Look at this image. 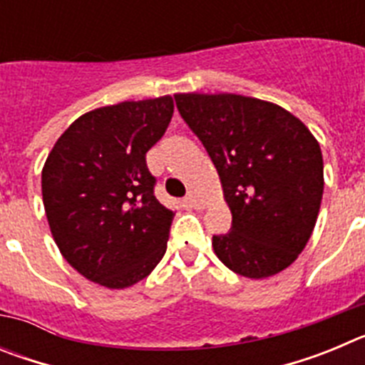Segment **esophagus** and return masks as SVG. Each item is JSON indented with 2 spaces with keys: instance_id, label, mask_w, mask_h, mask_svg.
<instances>
[{
  "instance_id": "1",
  "label": "esophagus",
  "mask_w": 365,
  "mask_h": 365,
  "mask_svg": "<svg viewBox=\"0 0 365 365\" xmlns=\"http://www.w3.org/2000/svg\"><path fill=\"white\" fill-rule=\"evenodd\" d=\"M186 202H188L190 206H193V208L201 206V199H199V195L195 192H190L188 195H186Z\"/></svg>"
}]
</instances>
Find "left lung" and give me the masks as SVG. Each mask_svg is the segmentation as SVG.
<instances>
[{
  "instance_id": "obj_1",
  "label": "left lung",
  "mask_w": 365,
  "mask_h": 365,
  "mask_svg": "<svg viewBox=\"0 0 365 365\" xmlns=\"http://www.w3.org/2000/svg\"><path fill=\"white\" fill-rule=\"evenodd\" d=\"M173 96L210 155L232 212L230 232L212 240L215 256L245 278L285 270L307 245L324 195L314 135L267 100L234 93Z\"/></svg>"
}]
</instances>
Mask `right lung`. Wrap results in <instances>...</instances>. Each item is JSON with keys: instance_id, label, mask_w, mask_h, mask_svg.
I'll use <instances>...</instances> for the list:
<instances>
[{"instance_id": "1", "label": "right lung", "mask_w": 365, "mask_h": 365, "mask_svg": "<svg viewBox=\"0 0 365 365\" xmlns=\"http://www.w3.org/2000/svg\"><path fill=\"white\" fill-rule=\"evenodd\" d=\"M172 115L170 95L93 109L60 135L45 160L41 195L51 234L89 282L131 287L166 252L175 212L153 195L146 153Z\"/></svg>"}]
</instances>
